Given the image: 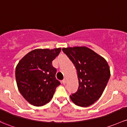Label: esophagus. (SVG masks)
I'll return each instance as SVG.
<instances>
[{
  "mask_svg": "<svg viewBox=\"0 0 127 127\" xmlns=\"http://www.w3.org/2000/svg\"><path fill=\"white\" fill-rule=\"evenodd\" d=\"M66 80L65 79H64L62 81V83L63 84V85H65V84H66Z\"/></svg>",
  "mask_w": 127,
  "mask_h": 127,
  "instance_id": "esophagus-1",
  "label": "esophagus"
}]
</instances>
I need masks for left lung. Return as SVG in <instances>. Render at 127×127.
Listing matches in <instances>:
<instances>
[{
	"label": "left lung",
	"mask_w": 127,
	"mask_h": 127,
	"mask_svg": "<svg viewBox=\"0 0 127 127\" xmlns=\"http://www.w3.org/2000/svg\"><path fill=\"white\" fill-rule=\"evenodd\" d=\"M77 69L78 86L76 93L70 95L75 105L87 107L102 95L109 77L110 70L106 61L86 47L63 48Z\"/></svg>",
	"instance_id": "left-lung-1"
}]
</instances>
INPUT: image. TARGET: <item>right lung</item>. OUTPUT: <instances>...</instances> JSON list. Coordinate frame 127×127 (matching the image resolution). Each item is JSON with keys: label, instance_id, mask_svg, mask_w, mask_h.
Here are the masks:
<instances>
[{"label": "right lung", "instance_id": "right-lung-1", "mask_svg": "<svg viewBox=\"0 0 127 127\" xmlns=\"http://www.w3.org/2000/svg\"><path fill=\"white\" fill-rule=\"evenodd\" d=\"M61 50V48L34 49L24 56L17 65L15 75L18 89L31 105H46L61 84L56 79L57 69L52 64Z\"/></svg>", "mask_w": 127, "mask_h": 127}]
</instances>
